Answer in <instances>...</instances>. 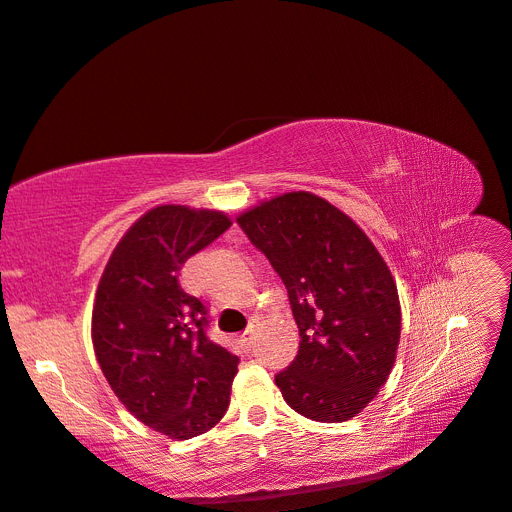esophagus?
I'll list each match as a JSON object with an SVG mask.
<instances>
[{
    "mask_svg": "<svg viewBox=\"0 0 512 512\" xmlns=\"http://www.w3.org/2000/svg\"><path fill=\"white\" fill-rule=\"evenodd\" d=\"M257 337H259V326L253 324L251 328H248L242 337H240V343L244 349H251L255 343H257Z\"/></svg>",
    "mask_w": 512,
    "mask_h": 512,
    "instance_id": "1",
    "label": "esophagus"
}]
</instances>
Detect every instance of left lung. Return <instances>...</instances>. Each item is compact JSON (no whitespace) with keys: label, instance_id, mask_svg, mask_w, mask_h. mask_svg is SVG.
Wrapping results in <instances>:
<instances>
[{"label":"left lung","instance_id":"8db88e82","mask_svg":"<svg viewBox=\"0 0 512 512\" xmlns=\"http://www.w3.org/2000/svg\"><path fill=\"white\" fill-rule=\"evenodd\" d=\"M238 223L287 287L300 332L296 360L274 377L291 410L317 422L360 414L397 360V283L352 218L291 191L257 203Z\"/></svg>","mask_w":512,"mask_h":512}]
</instances>
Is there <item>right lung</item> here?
I'll return each instance as SVG.
<instances>
[{
    "label": "right lung",
    "instance_id": "add662e5",
    "mask_svg": "<svg viewBox=\"0 0 512 512\" xmlns=\"http://www.w3.org/2000/svg\"><path fill=\"white\" fill-rule=\"evenodd\" d=\"M229 227L225 212L156 206L130 225L98 281L100 371L126 410L169 440L210 431L229 407L238 356L206 337V306L178 281L184 261Z\"/></svg>",
    "mask_w": 512,
    "mask_h": 512
}]
</instances>
